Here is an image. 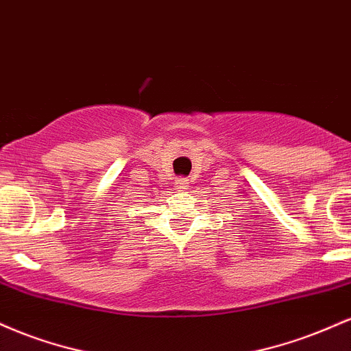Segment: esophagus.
<instances>
[{
	"label": "esophagus",
	"instance_id": "1",
	"mask_svg": "<svg viewBox=\"0 0 351 351\" xmlns=\"http://www.w3.org/2000/svg\"><path fill=\"white\" fill-rule=\"evenodd\" d=\"M176 188H178V189H186L188 188V180L186 178H178V180H176Z\"/></svg>",
	"mask_w": 351,
	"mask_h": 351
}]
</instances>
